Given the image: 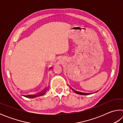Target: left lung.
<instances>
[{
	"label": "left lung",
	"instance_id": "8db88e82",
	"mask_svg": "<svg viewBox=\"0 0 123 123\" xmlns=\"http://www.w3.org/2000/svg\"><path fill=\"white\" fill-rule=\"evenodd\" d=\"M71 89H72L73 91L75 93H77V94H80V95H87L88 94V93H82V92H78V91H75L74 89H73L72 88H71Z\"/></svg>",
	"mask_w": 123,
	"mask_h": 123
}]
</instances>
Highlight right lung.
Masks as SVG:
<instances>
[{"label": "right lung", "instance_id": "obj_1", "mask_svg": "<svg viewBox=\"0 0 123 123\" xmlns=\"http://www.w3.org/2000/svg\"><path fill=\"white\" fill-rule=\"evenodd\" d=\"M47 88H45L44 89V90L42 92L39 93H38V94H35V95H27L26 97L29 98H35V97L41 96V95H44L45 94V92H47Z\"/></svg>", "mask_w": 123, "mask_h": 123}]
</instances>
